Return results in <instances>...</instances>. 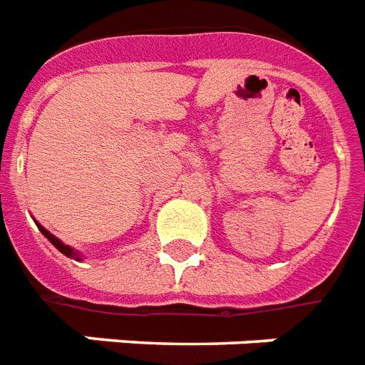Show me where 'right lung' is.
Masks as SVG:
<instances>
[{
	"label": "right lung",
	"mask_w": 365,
	"mask_h": 365,
	"mask_svg": "<svg viewBox=\"0 0 365 365\" xmlns=\"http://www.w3.org/2000/svg\"><path fill=\"white\" fill-rule=\"evenodd\" d=\"M35 224H37V222H35ZM37 228H39V232L43 233V235H45V237L48 239V241H51V243L54 245V247H56V249L60 250V252H62V255H66V256H73V258H77V260H78V255H77V252H73V249H69V247H67V245H63L62 241H60V239L54 237V235H52L51 232H46V230L43 228V226H41V224H37Z\"/></svg>",
	"instance_id": "obj_1"
}]
</instances>
